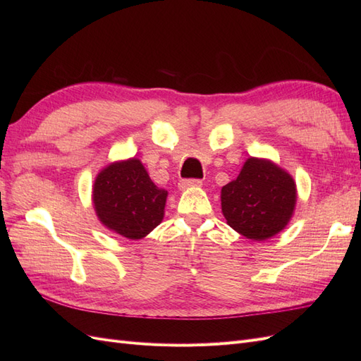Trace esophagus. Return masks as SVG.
Here are the masks:
<instances>
[{
  "label": "esophagus",
  "mask_w": 361,
  "mask_h": 361,
  "mask_svg": "<svg viewBox=\"0 0 361 361\" xmlns=\"http://www.w3.org/2000/svg\"><path fill=\"white\" fill-rule=\"evenodd\" d=\"M202 180L200 179H185L179 182V188L180 190H187V188H194V187H200Z\"/></svg>",
  "instance_id": "1"
}]
</instances>
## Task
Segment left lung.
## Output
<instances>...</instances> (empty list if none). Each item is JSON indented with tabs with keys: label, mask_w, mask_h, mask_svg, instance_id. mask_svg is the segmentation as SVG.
Listing matches in <instances>:
<instances>
[{
	"label": "left lung",
	"mask_w": 361,
	"mask_h": 361,
	"mask_svg": "<svg viewBox=\"0 0 361 361\" xmlns=\"http://www.w3.org/2000/svg\"><path fill=\"white\" fill-rule=\"evenodd\" d=\"M297 203L290 174L268 159L248 158L239 176L221 190L227 224L247 239L264 241L285 228Z\"/></svg>",
	"instance_id": "left-lung-1"
}]
</instances>
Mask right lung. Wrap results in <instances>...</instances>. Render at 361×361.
I'll use <instances>...</instances> for the list:
<instances>
[{
    "mask_svg": "<svg viewBox=\"0 0 361 361\" xmlns=\"http://www.w3.org/2000/svg\"><path fill=\"white\" fill-rule=\"evenodd\" d=\"M167 191L152 182L140 159L113 162L97 174L93 204L99 221L128 239H141L162 221Z\"/></svg>",
    "mask_w": 361,
    "mask_h": 361,
    "instance_id": "add662e5",
    "label": "right lung"
}]
</instances>
